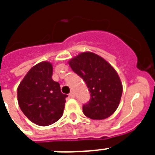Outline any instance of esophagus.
I'll return each instance as SVG.
<instances>
[{
	"instance_id": "34e87169",
	"label": "esophagus",
	"mask_w": 155,
	"mask_h": 155,
	"mask_svg": "<svg viewBox=\"0 0 155 155\" xmlns=\"http://www.w3.org/2000/svg\"><path fill=\"white\" fill-rule=\"evenodd\" d=\"M69 97H71V98H75V92H71L70 94H69Z\"/></svg>"
}]
</instances>
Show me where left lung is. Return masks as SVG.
I'll use <instances>...</instances> for the list:
<instances>
[{"instance_id": "8db88e82", "label": "left lung", "mask_w": 155, "mask_h": 155, "mask_svg": "<svg viewBox=\"0 0 155 155\" xmlns=\"http://www.w3.org/2000/svg\"><path fill=\"white\" fill-rule=\"evenodd\" d=\"M72 71L82 78L90 92L83 112L93 120H103L114 113L122 95V84L115 69L102 57L83 52L69 61Z\"/></svg>"}]
</instances>
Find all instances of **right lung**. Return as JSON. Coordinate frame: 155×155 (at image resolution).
I'll use <instances>...</instances> for the list:
<instances>
[{"label":"right lung","instance_id":"right-lung-1","mask_svg":"<svg viewBox=\"0 0 155 155\" xmlns=\"http://www.w3.org/2000/svg\"><path fill=\"white\" fill-rule=\"evenodd\" d=\"M53 67L49 62L38 63L25 75L18 87L21 110L36 125L47 126L63 116L65 98L60 85L52 80Z\"/></svg>","mask_w":155,"mask_h":155}]
</instances>
